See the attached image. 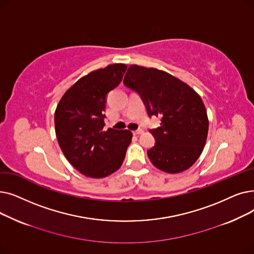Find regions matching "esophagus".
<instances>
[{
  "label": "esophagus",
  "instance_id": "1",
  "mask_svg": "<svg viewBox=\"0 0 254 254\" xmlns=\"http://www.w3.org/2000/svg\"><path fill=\"white\" fill-rule=\"evenodd\" d=\"M141 133H143V130L142 129H137V130L133 131V134L134 135H138V134H141Z\"/></svg>",
  "mask_w": 254,
  "mask_h": 254
}]
</instances>
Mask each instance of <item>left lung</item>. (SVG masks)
Returning <instances> with one entry per match:
<instances>
[{"mask_svg":"<svg viewBox=\"0 0 254 254\" xmlns=\"http://www.w3.org/2000/svg\"><path fill=\"white\" fill-rule=\"evenodd\" d=\"M124 86L136 92L149 117H161L160 127L150 132L156 142L148 150L151 162L168 174L191 167L206 144L209 121L199 95L167 72L131 65Z\"/></svg>","mask_w":254,"mask_h":254,"instance_id":"obj_1","label":"left lung"}]
</instances>
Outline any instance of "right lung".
Listing matches in <instances>:
<instances>
[{
    "label": "right lung",
    "instance_id": "right-lung-1",
    "mask_svg": "<svg viewBox=\"0 0 254 254\" xmlns=\"http://www.w3.org/2000/svg\"><path fill=\"white\" fill-rule=\"evenodd\" d=\"M125 64L108 65L78 79L55 113L59 146L67 160L86 177L100 179L122 165L132 133L104 129L106 96L122 81Z\"/></svg>",
    "mask_w": 254,
    "mask_h": 254
}]
</instances>
